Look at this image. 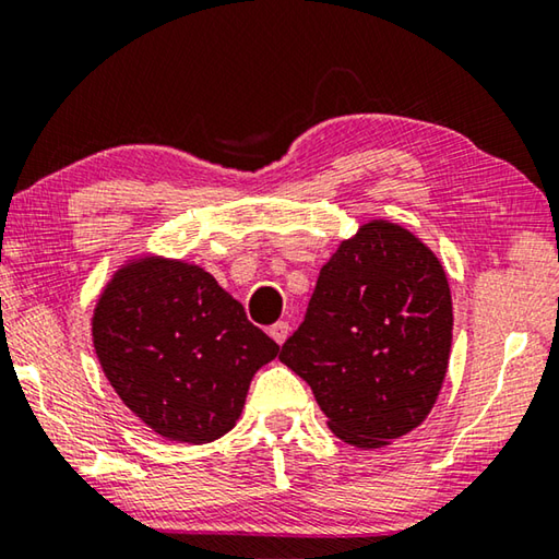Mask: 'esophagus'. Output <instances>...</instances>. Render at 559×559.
Segmentation results:
<instances>
[{"label": "esophagus", "mask_w": 559, "mask_h": 559, "mask_svg": "<svg viewBox=\"0 0 559 559\" xmlns=\"http://www.w3.org/2000/svg\"><path fill=\"white\" fill-rule=\"evenodd\" d=\"M288 333H290V325L286 323V320H278V323H273L271 328H269V335L276 340L278 345H283L286 343V337H288Z\"/></svg>", "instance_id": "esophagus-1"}]
</instances>
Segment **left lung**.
<instances>
[{
	"label": "left lung",
	"instance_id": "8db88e82",
	"mask_svg": "<svg viewBox=\"0 0 559 559\" xmlns=\"http://www.w3.org/2000/svg\"><path fill=\"white\" fill-rule=\"evenodd\" d=\"M451 290L414 234L370 222L343 241L278 359L310 384L335 437L380 449L419 427L451 353Z\"/></svg>",
	"mask_w": 559,
	"mask_h": 559
}]
</instances>
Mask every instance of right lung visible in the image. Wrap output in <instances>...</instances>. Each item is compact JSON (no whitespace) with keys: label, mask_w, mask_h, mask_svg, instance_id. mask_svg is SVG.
I'll return each instance as SVG.
<instances>
[{"label":"right lung","mask_w":559,"mask_h":559,"mask_svg":"<svg viewBox=\"0 0 559 559\" xmlns=\"http://www.w3.org/2000/svg\"><path fill=\"white\" fill-rule=\"evenodd\" d=\"M93 347L128 409L169 441L210 443L241 416L278 345L204 269L145 259L120 269L93 313Z\"/></svg>","instance_id":"obj_1"}]
</instances>
